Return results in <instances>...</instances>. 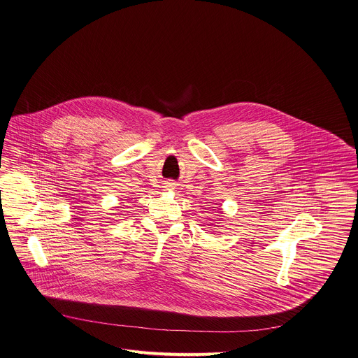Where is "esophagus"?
Instances as JSON below:
<instances>
[{
	"label": "esophagus",
	"instance_id": "1",
	"mask_svg": "<svg viewBox=\"0 0 358 358\" xmlns=\"http://www.w3.org/2000/svg\"><path fill=\"white\" fill-rule=\"evenodd\" d=\"M174 187H176V184H174L173 181H167V182H164V189H167V191L174 189Z\"/></svg>",
	"mask_w": 358,
	"mask_h": 358
}]
</instances>
